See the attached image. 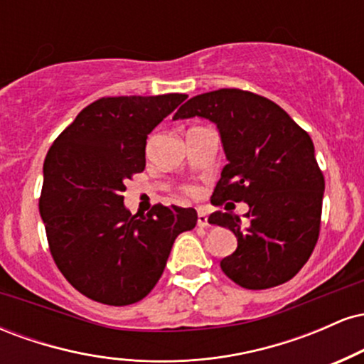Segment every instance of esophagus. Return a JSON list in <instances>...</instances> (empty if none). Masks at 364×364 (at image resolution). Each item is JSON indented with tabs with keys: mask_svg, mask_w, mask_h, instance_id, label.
Instances as JSON below:
<instances>
[{
	"mask_svg": "<svg viewBox=\"0 0 364 364\" xmlns=\"http://www.w3.org/2000/svg\"><path fill=\"white\" fill-rule=\"evenodd\" d=\"M196 224H198L200 228H205V225H208L207 212H203L202 208H198V219H196Z\"/></svg>",
	"mask_w": 364,
	"mask_h": 364,
	"instance_id": "esophagus-1",
	"label": "esophagus"
}]
</instances>
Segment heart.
Listing matches in <instances>:
<instances>
[{"mask_svg": "<svg viewBox=\"0 0 364 364\" xmlns=\"http://www.w3.org/2000/svg\"><path fill=\"white\" fill-rule=\"evenodd\" d=\"M185 191H186L188 195H193V193H195V188H193V186H186Z\"/></svg>", "mask_w": 364, "mask_h": 364, "instance_id": "heart-1", "label": "heart"}]
</instances>
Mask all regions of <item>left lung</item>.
<instances>
[{
    "label": "left lung",
    "mask_w": 364,
    "mask_h": 364,
    "mask_svg": "<svg viewBox=\"0 0 364 364\" xmlns=\"http://www.w3.org/2000/svg\"><path fill=\"white\" fill-rule=\"evenodd\" d=\"M200 116L217 124L228 164L210 202H246L248 224L217 210L208 223L231 229L235 253L220 269L246 289H269L301 270L320 235L325 179L306 132L281 106L240 89L191 97L173 119Z\"/></svg>",
    "instance_id": "left-lung-1"
}]
</instances>
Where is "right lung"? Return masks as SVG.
Returning <instances> with one entry per match:
<instances>
[{"label": "right lung", "instance_id": "obj_1", "mask_svg": "<svg viewBox=\"0 0 364 364\" xmlns=\"http://www.w3.org/2000/svg\"><path fill=\"white\" fill-rule=\"evenodd\" d=\"M186 94L121 95L89 104L44 161L39 210L54 263L77 291L124 306L154 289L174 240L196 224L195 208L124 207V183L145 169L147 135Z\"/></svg>", "mask_w": 364, "mask_h": 364}]
</instances>
